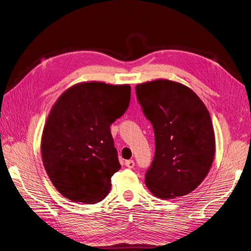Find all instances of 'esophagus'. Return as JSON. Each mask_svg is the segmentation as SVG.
<instances>
[{
    "label": "esophagus",
    "instance_id": "34e87169",
    "mask_svg": "<svg viewBox=\"0 0 251 251\" xmlns=\"http://www.w3.org/2000/svg\"><path fill=\"white\" fill-rule=\"evenodd\" d=\"M125 165L127 166V168H129V169H132L133 166L135 165V163H134L133 160H126L125 161Z\"/></svg>",
    "mask_w": 251,
    "mask_h": 251
}]
</instances>
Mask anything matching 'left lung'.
<instances>
[{"label":"left lung","mask_w":251,"mask_h":251,"mask_svg":"<svg viewBox=\"0 0 251 251\" xmlns=\"http://www.w3.org/2000/svg\"><path fill=\"white\" fill-rule=\"evenodd\" d=\"M137 100L155 134V156L145 183L155 197L186 196L206 178L215 155L209 111L191 89L156 79L135 87Z\"/></svg>","instance_id":"obj_1"}]
</instances>
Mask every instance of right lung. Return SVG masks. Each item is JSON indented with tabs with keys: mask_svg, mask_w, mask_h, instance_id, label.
<instances>
[{
	"mask_svg": "<svg viewBox=\"0 0 251 251\" xmlns=\"http://www.w3.org/2000/svg\"><path fill=\"white\" fill-rule=\"evenodd\" d=\"M129 85L79 82L55 101L46 120L41 155L46 173L66 199L96 203L110 190L121 165L109 126L130 101Z\"/></svg>",
	"mask_w": 251,
	"mask_h": 251,
	"instance_id": "right-lung-1",
	"label": "right lung"
}]
</instances>
